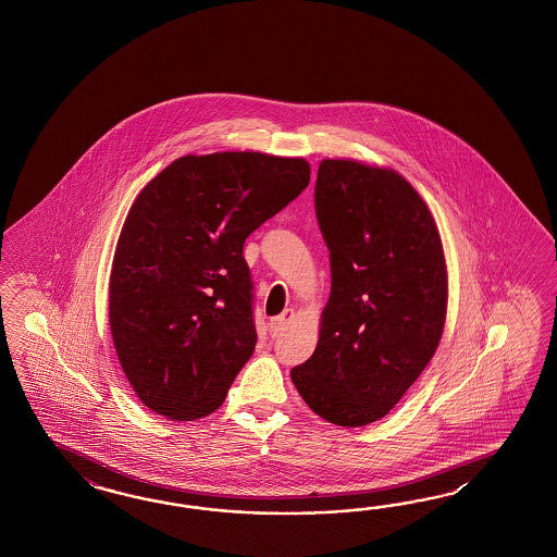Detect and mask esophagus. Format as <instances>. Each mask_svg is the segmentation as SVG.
<instances>
[{
  "label": "esophagus",
  "mask_w": 557,
  "mask_h": 557,
  "mask_svg": "<svg viewBox=\"0 0 557 557\" xmlns=\"http://www.w3.org/2000/svg\"><path fill=\"white\" fill-rule=\"evenodd\" d=\"M293 319H295V311H293V309H285L278 318L271 319L269 327H271L272 337L283 334Z\"/></svg>",
  "instance_id": "1"
}]
</instances>
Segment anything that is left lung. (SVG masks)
Segmentation results:
<instances>
[{"label": "left lung", "instance_id": "8db88e82", "mask_svg": "<svg viewBox=\"0 0 557 557\" xmlns=\"http://www.w3.org/2000/svg\"><path fill=\"white\" fill-rule=\"evenodd\" d=\"M315 213L332 293L318 348L290 370L325 421H379L430 364L444 334L447 271L430 207L391 169L321 160Z\"/></svg>", "mask_w": 557, "mask_h": 557}]
</instances>
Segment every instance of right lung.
Segmentation results:
<instances>
[{
    "mask_svg": "<svg viewBox=\"0 0 557 557\" xmlns=\"http://www.w3.org/2000/svg\"><path fill=\"white\" fill-rule=\"evenodd\" d=\"M309 175L302 159L189 154L136 197L113 255L110 327L150 411L193 421L225 400L258 337L244 242L301 195Z\"/></svg>",
    "mask_w": 557,
    "mask_h": 557,
    "instance_id": "obj_1",
    "label": "right lung"
}]
</instances>
